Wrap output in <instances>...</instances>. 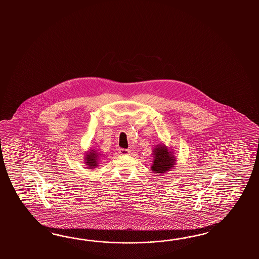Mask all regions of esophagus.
<instances>
[{"label": "esophagus", "mask_w": 259, "mask_h": 259, "mask_svg": "<svg viewBox=\"0 0 259 259\" xmlns=\"http://www.w3.org/2000/svg\"><path fill=\"white\" fill-rule=\"evenodd\" d=\"M118 153H119V155L126 156V155H129V153H130V150L123 149V148H119V149H118Z\"/></svg>", "instance_id": "esophagus-1"}]
</instances>
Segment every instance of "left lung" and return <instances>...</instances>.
I'll return each instance as SVG.
<instances>
[{
    "instance_id": "8db88e82",
    "label": "left lung",
    "mask_w": 259,
    "mask_h": 259,
    "mask_svg": "<svg viewBox=\"0 0 259 259\" xmlns=\"http://www.w3.org/2000/svg\"><path fill=\"white\" fill-rule=\"evenodd\" d=\"M154 160L151 166L152 171L156 174H164L170 171L176 164L177 158L171 150L168 149L164 144L157 145L153 151Z\"/></svg>"
}]
</instances>
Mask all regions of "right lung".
<instances>
[{
  "mask_svg": "<svg viewBox=\"0 0 259 259\" xmlns=\"http://www.w3.org/2000/svg\"><path fill=\"white\" fill-rule=\"evenodd\" d=\"M99 154L95 150H90L88 151L85 155V164L87 165V168L88 169H94L98 166V159H99Z\"/></svg>",
  "mask_w": 259,
  "mask_h": 259,
  "instance_id": "1",
  "label": "right lung"
}]
</instances>
